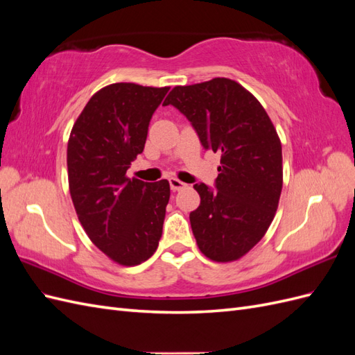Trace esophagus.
Masks as SVG:
<instances>
[{
	"instance_id": "esophagus-1",
	"label": "esophagus",
	"mask_w": 355,
	"mask_h": 355,
	"mask_svg": "<svg viewBox=\"0 0 355 355\" xmlns=\"http://www.w3.org/2000/svg\"><path fill=\"white\" fill-rule=\"evenodd\" d=\"M168 184H170V188H171V191H180L182 188H185L187 185L184 184V182H180L179 179H176V178H171V179H168Z\"/></svg>"
}]
</instances>
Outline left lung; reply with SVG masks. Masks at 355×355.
<instances>
[{"mask_svg":"<svg viewBox=\"0 0 355 355\" xmlns=\"http://www.w3.org/2000/svg\"><path fill=\"white\" fill-rule=\"evenodd\" d=\"M163 105L188 118L204 149L220 154L216 191L194 185L201 201L189 220L209 259L237 261L262 240L278 207L283 155L275 127L259 101L230 78L178 85Z\"/></svg>","mask_w":355,"mask_h":355,"instance_id":"1","label":"left lung"}]
</instances>
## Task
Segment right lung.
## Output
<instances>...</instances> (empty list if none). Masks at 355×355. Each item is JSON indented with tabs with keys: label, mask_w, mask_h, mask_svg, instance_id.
<instances>
[{
	"label": "right lung",
	"mask_w": 355,
	"mask_h": 355,
	"mask_svg": "<svg viewBox=\"0 0 355 355\" xmlns=\"http://www.w3.org/2000/svg\"><path fill=\"white\" fill-rule=\"evenodd\" d=\"M168 87L115 83L92 96L68 142V179L75 211L96 247L120 265L154 254L163 234L170 185L128 179L142 154L149 121Z\"/></svg>",
	"instance_id": "obj_1"
}]
</instances>
